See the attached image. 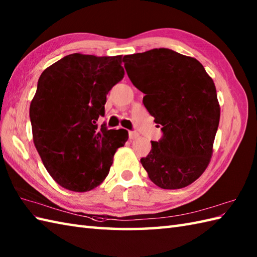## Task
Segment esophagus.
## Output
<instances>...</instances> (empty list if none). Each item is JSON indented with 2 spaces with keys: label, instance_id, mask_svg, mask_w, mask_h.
<instances>
[{
  "label": "esophagus",
  "instance_id": "esophagus-1",
  "mask_svg": "<svg viewBox=\"0 0 257 257\" xmlns=\"http://www.w3.org/2000/svg\"><path fill=\"white\" fill-rule=\"evenodd\" d=\"M138 137H139V134H138L137 132H130V133H129V138L132 139V140L137 139Z\"/></svg>",
  "mask_w": 257,
  "mask_h": 257
}]
</instances>
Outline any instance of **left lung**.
<instances>
[{
	"label": "left lung",
	"mask_w": 257,
	"mask_h": 257,
	"mask_svg": "<svg viewBox=\"0 0 257 257\" xmlns=\"http://www.w3.org/2000/svg\"><path fill=\"white\" fill-rule=\"evenodd\" d=\"M128 77L163 133L140 162L161 189L188 187L209 166L220 122L214 81L198 59L168 48L123 57Z\"/></svg>",
	"instance_id": "1"
}]
</instances>
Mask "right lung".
<instances>
[{
	"mask_svg": "<svg viewBox=\"0 0 257 257\" xmlns=\"http://www.w3.org/2000/svg\"><path fill=\"white\" fill-rule=\"evenodd\" d=\"M122 56L70 54L42 73L31 101L33 141L47 172L61 187L87 192L108 176L128 140L124 129H98L106 96L123 78Z\"/></svg>",
	"mask_w": 257,
	"mask_h": 257,
	"instance_id": "right-lung-1",
	"label": "right lung"
}]
</instances>
